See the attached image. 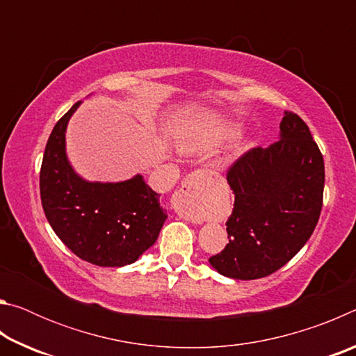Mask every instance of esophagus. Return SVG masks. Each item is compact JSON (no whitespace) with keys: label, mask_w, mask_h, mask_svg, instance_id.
<instances>
[{"label":"esophagus","mask_w":356,"mask_h":356,"mask_svg":"<svg viewBox=\"0 0 356 356\" xmlns=\"http://www.w3.org/2000/svg\"><path fill=\"white\" fill-rule=\"evenodd\" d=\"M213 177L215 172L209 170H196L185 177L177 195L174 196V209L182 218L191 222H201L204 220V209Z\"/></svg>","instance_id":"34e87169"}]
</instances>
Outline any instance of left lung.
Wrapping results in <instances>:
<instances>
[{"mask_svg":"<svg viewBox=\"0 0 356 356\" xmlns=\"http://www.w3.org/2000/svg\"><path fill=\"white\" fill-rule=\"evenodd\" d=\"M280 129V141L250 149L226 171L236 195L226 221L229 243L209 262L227 278L257 280L275 273L303 248L321 216V149L298 114L286 113Z\"/></svg>","mask_w":356,"mask_h":356,"instance_id":"obj_1","label":"left lung"}]
</instances>
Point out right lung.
<instances>
[{"mask_svg":"<svg viewBox=\"0 0 356 356\" xmlns=\"http://www.w3.org/2000/svg\"><path fill=\"white\" fill-rule=\"evenodd\" d=\"M80 102L58 120L40 166V201L63 243L100 267L135 262L159 238L168 218L159 193L141 176L118 184L86 182L65 156V127Z\"/></svg>","mask_w":356,"mask_h":356,"instance_id":"right-lung-1","label":"right lung"}]
</instances>
